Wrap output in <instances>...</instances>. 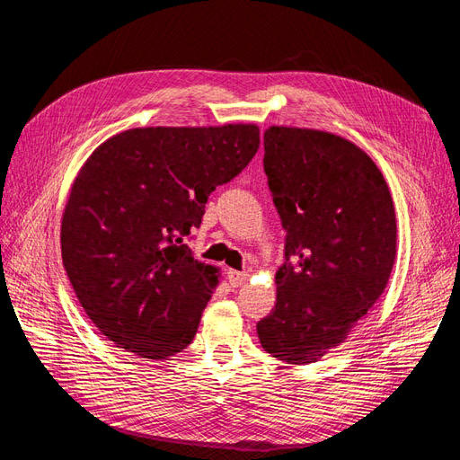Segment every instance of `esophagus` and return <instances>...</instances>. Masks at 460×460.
I'll return each mask as SVG.
<instances>
[{
  "mask_svg": "<svg viewBox=\"0 0 460 460\" xmlns=\"http://www.w3.org/2000/svg\"><path fill=\"white\" fill-rule=\"evenodd\" d=\"M226 274H228V282H230L232 288H240V286L245 284V280H247V274H245V272H240V270H232V269H230Z\"/></svg>",
  "mask_w": 460,
  "mask_h": 460,
  "instance_id": "34e87169",
  "label": "esophagus"
}]
</instances>
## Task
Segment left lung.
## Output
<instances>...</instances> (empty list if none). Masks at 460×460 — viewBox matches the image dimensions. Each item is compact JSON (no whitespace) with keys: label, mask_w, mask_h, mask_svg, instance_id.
<instances>
[{"label":"left lung","mask_w":460,"mask_h":460,"mask_svg":"<svg viewBox=\"0 0 460 460\" xmlns=\"http://www.w3.org/2000/svg\"><path fill=\"white\" fill-rule=\"evenodd\" d=\"M264 174L286 230L276 305L257 323L264 351L314 363L378 301L395 261V211L378 166L349 140L270 127Z\"/></svg>","instance_id":"left-lung-1"}]
</instances>
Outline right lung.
Segmentation results:
<instances>
[{
    "instance_id": "1",
    "label": "right lung",
    "mask_w": 460,
    "mask_h": 460,
    "mask_svg": "<svg viewBox=\"0 0 460 460\" xmlns=\"http://www.w3.org/2000/svg\"><path fill=\"white\" fill-rule=\"evenodd\" d=\"M259 144L255 124L132 128L82 166L61 255L80 305L117 347L166 358L191 343L217 269L193 259L186 242L208 196L245 169Z\"/></svg>"
}]
</instances>
